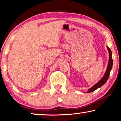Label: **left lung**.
<instances>
[{
	"label": "left lung",
	"mask_w": 121,
	"mask_h": 121,
	"mask_svg": "<svg viewBox=\"0 0 121 121\" xmlns=\"http://www.w3.org/2000/svg\"><path fill=\"white\" fill-rule=\"evenodd\" d=\"M107 49H108V53H109V60H108V65H107V68L106 71V72H105V75H104V77H102V78L101 79V80L99 81L95 85H94L92 87H91L90 89H89L88 91H87V92H91L92 91H94L96 90L97 89L101 87L102 86L107 82V79H108L109 76H110V72H111V70L112 68V64H113V59H112V58L111 51L110 48L108 47H107Z\"/></svg>",
	"instance_id": "left-lung-1"
}]
</instances>
